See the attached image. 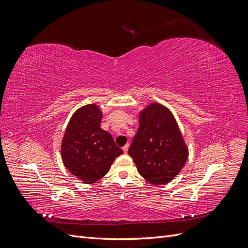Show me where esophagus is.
<instances>
[{"mask_svg": "<svg viewBox=\"0 0 248 248\" xmlns=\"http://www.w3.org/2000/svg\"><path fill=\"white\" fill-rule=\"evenodd\" d=\"M128 147H129L128 145H125V146L123 147V151H124V153H125V154H126L127 152H128Z\"/></svg>", "mask_w": 248, "mask_h": 248, "instance_id": "1", "label": "esophagus"}]
</instances>
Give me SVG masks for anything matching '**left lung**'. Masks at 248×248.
<instances>
[{
	"mask_svg": "<svg viewBox=\"0 0 248 248\" xmlns=\"http://www.w3.org/2000/svg\"><path fill=\"white\" fill-rule=\"evenodd\" d=\"M140 126L128 154L140 175L154 185L174 179L188 158V149L171 111L160 103H150L140 112Z\"/></svg>",
	"mask_w": 248,
	"mask_h": 248,
	"instance_id": "left-lung-1",
	"label": "left lung"
}]
</instances>
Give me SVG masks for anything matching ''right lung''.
<instances>
[{
    "label": "right lung",
    "mask_w": 248,
    "mask_h": 248,
    "mask_svg": "<svg viewBox=\"0 0 248 248\" xmlns=\"http://www.w3.org/2000/svg\"><path fill=\"white\" fill-rule=\"evenodd\" d=\"M102 111L96 104H87L72 115L61 145L65 168L86 184L108 174L123 150L116 146L110 133L100 128Z\"/></svg>",
    "instance_id": "obj_1"
}]
</instances>
